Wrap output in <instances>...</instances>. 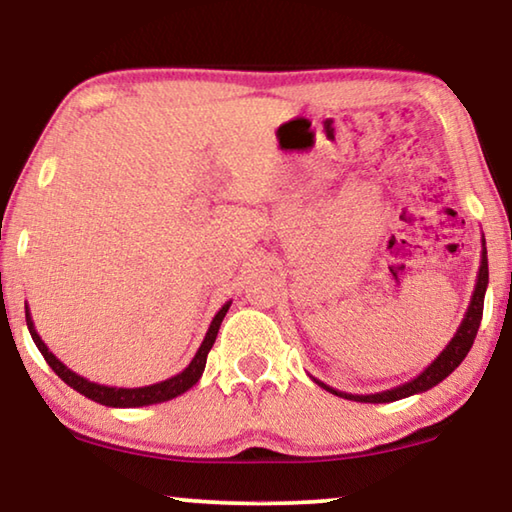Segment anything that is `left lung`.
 <instances>
[{
	"instance_id": "obj_1",
	"label": "left lung",
	"mask_w": 512,
	"mask_h": 512,
	"mask_svg": "<svg viewBox=\"0 0 512 512\" xmlns=\"http://www.w3.org/2000/svg\"><path fill=\"white\" fill-rule=\"evenodd\" d=\"M487 284H489V268H487V247H485V237H482V256H480V268H478V279H475V289L471 296V303H468V310L461 319V324L457 328V333L452 335V340L447 342L443 352H440L436 359H433L429 366H426L422 373L417 377H412L410 382L398 384V387H391L387 391H377V394H347V391H338L328 384L312 380L324 387L331 394L340 396V398H349V401L356 403H394L401 401V398L422 394V391H429L431 387H436L445 380L447 375L454 373V368H459V363L466 359V354L471 352L475 335H478L480 321H482V307H485V293H487Z\"/></svg>"
}]
</instances>
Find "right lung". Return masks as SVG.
<instances>
[{
    "label": "right lung",
    "instance_id": "1",
    "mask_svg": "<svg viewBox=\"0 0 512 512\" xmlns=\"http://www.w3.org/2000/svg\"><path fill=\"white\" fill-rule=\"evenodd\" d=\"M230 305H233V300L223 303L221 310L214 314L212 324H209L207 333H205V340H202L198 352H195L191 363H188V366L181 370V373L167 377V380H163V382L146 384V387H109V384H97V382L86 380V377L74 373L72 368H67L65 363H62L58 356H55L51 349L46 347V342L39 338L37 328H34L32 314H30V310H27V305H25V319H27V328H30L34 345H37L41 356H44L48 366L53 368V373L58 375L62 382L79 391V394L90 398V401L107 405V408H144V405H156V403L172 401V398L181 396L184 391L191 389L193 384L200 380L202 373H205L207 354H209V349L214 347L216 333H219L221 321H223V317H226V312L230 310Z\"/></svg>",
    "mask_w": 512,
    "mask_h": 512
}]
</instances>
